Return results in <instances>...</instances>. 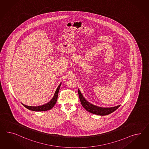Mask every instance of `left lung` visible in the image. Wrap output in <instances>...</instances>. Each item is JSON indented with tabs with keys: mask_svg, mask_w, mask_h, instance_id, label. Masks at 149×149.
I'll return each instance as SVG.
<instances>
[{
	"mask_svg": "<svg viewBox=\"0 0 149 149\" xmlns=\"http://www.w3.org/2000/svg\"><path fill=\"white\" fill-rule=\"evenodd\" d=\"M78 94L80 97L81 105H82L84 108L89 112L94 114L100 116H106L109 114H111V113L113 112L120 107V105L109 108H102L100 107H98L90 104L86 100V99L83 97L79 89L78 90Z\"/></svg>",
	"mask_w": 149,
	"mask_h": 149,
	"instance_id": "8db88e82",
	"label": "left lung"
}]
</instances>
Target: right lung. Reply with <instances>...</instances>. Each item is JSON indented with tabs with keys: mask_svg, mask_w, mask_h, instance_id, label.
<instances>
[{
	"mask_svg": "<svg viewBox=\"0 0 149 149\" xmlns=\"http://www.w3.org/2000/svg\"><path fill=\"white\" fill-rule=\"evenodd\" d=\"M61 85V84H60L58 87H57L52 99L47 104H46L45 105H42L40 106H29L24 105L23 104H22V105H23L24 107H26V109H30L31 111H46L50 110L55 106L56 102L57 97H58V93L59 90L60 88Z\"/></svg>",
	"mask_w": 149,
	"mask_h": 149,
	"instance_id": "obj_1",
	"label": "right lung"
}]
</instances>
